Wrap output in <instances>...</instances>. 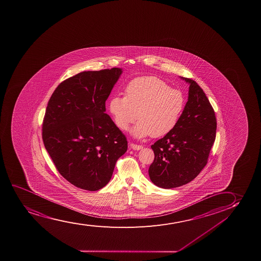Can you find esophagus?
<instances>
[{
  "label": "esophagus",
  "instance_id": "obj_1",
  "mask_svg": "<svg viewBox=\"0 0 261 261\" xmlns=\"http://www.w3.org/2000/svg\"><path fill=\"white\" fill-rule=\"evenodd\" d=\"M130 147H132L133 150H136V151H139V150L143 149L142 145H136V144H130Z\"/></svg>",
  "mask_w": 261,
  "mask_h": 261
}]
</instances>
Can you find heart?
<instances>
[{
  "label": "heart",
  "instance_id": "b5f03b06",
  "mask_svg": "<svg viewBox=\"0 0 261 261\" xmlns=\"http://www.w3.org/2000/svg\"><path fill=\"white\" fill-rule=\"evenodd\" d=\"M184 108L182 92L154 76L132 80L126 86L125 96H114L110 101V113L120 129L128 130L138 117L132 132L136 138L167 135L175 128Z\"/></svg>",
  "mask_w": 261,
  "mask_h": 261
}]
</instances>
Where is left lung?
<instances>
[{
	"label": "left lung",
	"mask_w": 261,
	"mask_h": 261,
	"mask_svg": "<svg viewBox=\"0 0 261 261\" xmlns=\"http://www.w3.org/2000/svg\"><path fill=\"white\" fill-rule=\"evenodd\" d=\"M189 99L175 128L151 147L153 162L149 167L152 183L162 189H174L195 179L207 165L216 139L217 118L203 90L191 79Z\"/></svg>",
	"instance_id": "left-lung-1"
}]
</instances>
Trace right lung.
<instances>
[{"mask_svg":"<svg viewBox=\"0 0 261 261\" xmlns=\"http://www.w3.org/2000/svg\"><path fill=\"white\" fill-rule=\"evenodd\" d=\"M122 68L80 72L57 87L48 101L42 138L59 173L72 185L96 191L107 185L128 143L105 101Z\"/></svg>","mask_w":261,"mask_h":261,"instance_id":"right-lung-1","label":"right lung"}]
</instances>
